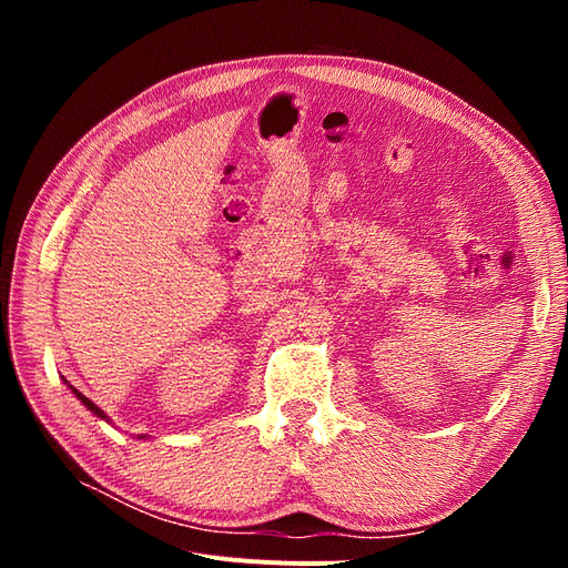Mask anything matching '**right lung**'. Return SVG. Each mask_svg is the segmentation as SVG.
I'll use <instances>...</instances> for the list:
<instances>
[{
    "mask_svg": "<svg viewBox=\"0 0 568 568\" xmlns=\"http://www.w3.org/2000/svg\"><path fill=\"white\" fill-rule=\"evenodd\" d=\"M63 384H68V382L63 379ZM68 388H71V393L75 395V398H78V400H80V403H82L84 407H88V409L92 412V415H94V417H99V419H104V422H109V424H111V419H109V415H106V412H104V409H101V407H97V405H94V403H92L90 398H84V395H82V393H80V390H78L75 386H71V384H68ZM136 438H144V440H146V436H144V434H142V436H136Z\"/></svg>",
    "mask_w": 568,
    "mask_h": 568,
    "instance_id": "1",
    "label": "right lung"
}]
</instances>
